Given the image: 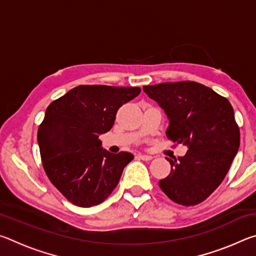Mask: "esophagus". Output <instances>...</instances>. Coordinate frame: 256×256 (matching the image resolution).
Segmentation results:
<instances>
[{
  "label": "esophagus",
  "instance_id": "obj_1",
  "mask_svg": "<svg viewBox=\"0 0 256 256\" xmlns=\"http://www.w3.org/2000/svg\"><path fill=\"white\" fill-rule=\"evenodd\" d=\"M138 157L140 158V159H142V160H144V162H149V160L152 159V157H151V156H149V154H138Z\"/></svg>",
  "mask_w": 256,
  "mask_h": 256
}]
</instances>
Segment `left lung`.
I'll return each instance as SVG.
<instances>
[{
  "mask_svg": "<svg viewBox=\"0 0 256 256\" xmlns=\"http://www.w3.org/2000/svg\"><path fill=\"white\" fill-rule=\"evenodd\" d=\"M144 92L170 118L167 138L188 148L178 160L167 158L172 170L159 180L160 188L177 204L196 206L222 184L240 148L232 106L227 98L194 81L146 86Z\"/></svg>",
  "mask_w": 256,
  "mask_h": 256,
  "instance_id": "1",
  "label": "left lung"
}]
</instances>
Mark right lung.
<instances>
[{
  "mask_svg": "<svg viewBox=\"0 0 256 256\" xmlns=\"http://www.w3.org/2000/svg\"><path fill=\"white\" fill-rule=\"evenodd\" d=\"M138 86H78L47 107L37 140L46 175L73 204H100L118 186L133 154L108 152L99 134L110 131L116 112Z\"/></svg>",
  "mask_w": 256,
  "mask_h": 256,
  "instance_id": "add662e5",
  "label": "right lung"
}]
</instances>
